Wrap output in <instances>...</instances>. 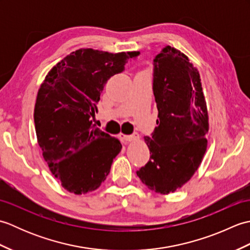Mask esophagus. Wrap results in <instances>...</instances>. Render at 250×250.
<instances>
[{
	"mask_svg": "<svg viewBox=\"0 0 250 250\" xmlns=\"http://www.w3.org/2000/svg\"><path fill=\"white\" fill-rule=\"evenodd\" d=\"M119 139L122 141H125V142H132V141H137L140 139V135L137 133H133L132 135H125L120 133L119 134Z\"/></svg>",
	"mask_w": 250,
	"mask_h": 250,
	"instance_id": "1",
	"label": "esophagus"
}]
</instances>
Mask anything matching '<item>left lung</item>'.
<instances>
[{"label":"left lung","instance_id":"obj_1","mask_svg":"<svg viewBox=\"0 0 250 250\" xmlns=\"http://www.w3.org/2000/svg\"><path fill=\"white\" fill-rule=\"evenodd\" d=\"M157 126L145 142L150 159L136 172L150 190L174 192L192 177L207 147L208 115L199 71L183 52L166 46L153 59Z\"/></svg>","mask_w":250,"mask_h":250}]
</instances>
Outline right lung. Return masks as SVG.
<instances>
[{
    "instance_id": "right-lung-1",
    "label": "right lung",
    "mask_w": 250,
    "mask_h": 250,
    "mask_svg": "<svg viewBox=\"0 0 250 250\" xmlns=\"http://www.w3.org/2000/svg\"><path fill=\"white\" fill-rule=\"evenodd\" d=\"M139 55L78 49L52 67L41 84L34 108L37 142L52 175L70 192L98 189L120 152V142L94 128L91 117L105 83Z\"/></svg>"
}]
</instances>
